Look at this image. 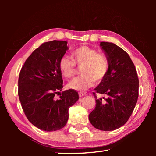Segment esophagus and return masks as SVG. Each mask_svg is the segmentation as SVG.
I'll return each mask as SVG.
<instances>
[{
	"instance_id": "1",
	"label": "esophagus",
	"mask_w": 156,
	"mask_h": 156,
	"mask_svg": "<svg viewBox=\"0 0 156 156\" xmlns=\"http://www.w3.org/2000/svg\"><path fill=\"white\" fill-rule=\"evenodd\" d=\"M78 94H79V96H80V97H83V96H85L86 93H85V92L80 91V92H79Z\"/></svg>"
}]
</instances>
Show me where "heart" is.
Here are the masks:
<instances>
[{
  "instance_id": "obj_1",
  "label": "heart",
  "mask_w": 156,
  "mask_h": 156,
  "mask_svg": "<svg viewBox=\"0 0 156 156\" xmlns=\"http://www.w3.org/2000/svg\"><path fill=\"white\" fill-rule=\"evenodd\" d=\"M71 60L63 56L59 60L58 68L63 77L72 78L76 72V65L81 69L82 76L69 83V89L84 91L94 84L95 81L101 82L109 70L110 62L105 54H99L96 49L87 46H82L72 52Z\"/></svg>"
}]
</instances>
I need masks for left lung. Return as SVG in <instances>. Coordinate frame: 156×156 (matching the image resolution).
I'll return each instance as SVG.
<instances>
[{"label":"left lung","instance_id":"left-lung-1","mask_svg":"<svg viewBox=\"0 0 156 156\" xmlns=\"http://www.w3.org/2000/svg\"><path fill=\"white\" fill-rule=\"evenodd\" d=\"M100 46L110 67L106 77L94 89L96 105L89 119L95 128L113 131L125 125L132 114L138 98L139 80L127 53L113 43L101 42ZM96 93L104 96L97 99Z\"/></svg>","mask_w":156,"mask_h":156}]
</instances>
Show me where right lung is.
<instances>
[{
	"label": "right lung",
	"mask_w": 156,
	"mask_h": 156,
	"mask_svg": "<svg viewBox=\"0 0 156 156\" xmlns=\"http://www.w3.org/2000/svg\"><path fill=\"white\" fill-rule=\"evenodd\" d=\"M69 49L67 42L44 43L26 60L18 78V96L26 117L45 131L60 130L69 118V109L78 101L73 89L62 91L59 60ZM60 94L56 99L55 95Z\"/></svg>",
	"instance_id": "add662e5"
}]
</instances>
